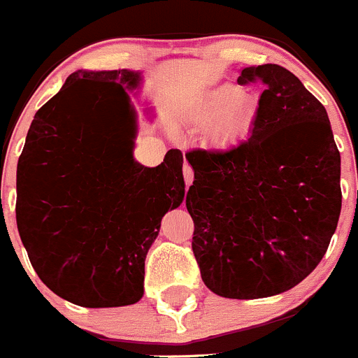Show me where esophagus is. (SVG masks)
Segmentation results:
<instances>
[{"mask_svg":"<svg viewBox=\"0 0 358 358\" xmlns=\"http://www.w3.org/2000/svg\"><path fill=\"white\" fill-rule=\"evenodd\" d=\"M183 180H185V185H192L194 182V171L189 164H183Z\"/></svg>","mask_w":358,"mask_h":358,"instance_id":"34e87169","label":"esophagus"}]
</instances>
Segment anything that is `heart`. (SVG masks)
I'll return each instance as SVG.
<instances>
[{
  "mask_svg": "<svg viewBox=\"0 0 358 358\" xmlns=\"http://www.w3.org/2000/svg\"><path fill=\"white\" fill-rule=\"evenodd\" d=\"M257 117V98L234 83H224L206 92L194 108V119L213 124L215 136L231 141L252 127Z\"/></svg>",
  "mask_w": 358,
  "mask_h": 358,
  "instance_id": "b5f03b06",
  "label": "heart"
}]
</instances>
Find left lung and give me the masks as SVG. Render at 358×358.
I'll use <instances>...</instances> for the list:
<instances>
[{
    "instance_id": "1",
    "label": "left lung",
    "mask_w": 358,
    "mask_h": 358,
    "mask_svg": "<svg viewBox=\"0 0 358 358\" xmlns=\"http://www.w3.org/2000/svg\"><path fill=\"white\" fill-rule=\"evenodd\" d=\"M262 94L252 136L227 150H190L187 210L204 285L260 299L303 282L341 213V157L324 105L278 64L245 68Z\"/></svg>"
}]
</instances>
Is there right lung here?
I'll return each instance as SVG.
<instances>
[{
    "instance_id": "1",
    "label": "right lung",
    "mask_w": 358,
    "mask_h": 358,
    "mask_svg": "<svg viewBox=\"0 0 358 358\" xmlns=\"http://www.w3.org/2000/svg\"><path fill=\"white\" fill-rule=\"evenodd\" d=\"M140 78L131 69L69 75L34 115L17 164V229L31 266L78 306L143 297L145 257L185 194L182 152L157 168L133 159L136 113L126 91Z\"/></svg>"
}]
</instances>
